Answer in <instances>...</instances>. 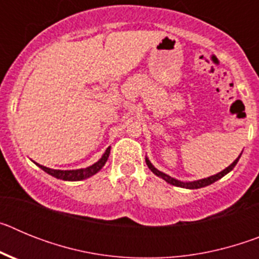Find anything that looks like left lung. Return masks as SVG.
Wrapping results in <instances>:
<instances>
[{
	"mask_svg": "<svg viewBox=\"0 0 259 259\" xmlns=\"http://www.w3.org/2000/svg\"><path fill=\"white\" fill-rule=\"evenodd\" d=\"M240 157H241V154L239 155V158ZM239 158H236V159H235V161H233L232 163L227 167V168H224L223 171H221V172L217 174V175L209 176V178H206V179L196 180V182H180V180L174 179V178L166 175V174H163L162 171L157 170V168H155V167L150 163V161L148 159V158H145V161H146V164H148V167H149L150 171H152L153 174H155L157 176H159V178H162L163 180H166L167 183H170L171 185H175V187H182V188H187V189H198V188H202V187H206V185L212 184V183L217 182V180L222 179L224 175H227L230 171L233 170V167L236 166V163L239 162Z\"/></svg>",
	"mask_w": 259,
	"mask_h": 259,
	"instance_id": "1",
	"label": "left lung"
}]
</instances>
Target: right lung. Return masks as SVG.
<instances>
[{"label": "right lung", "instance_id": "right-lung-1", "mask_svg": "<svg viewBox=\"0 0 259 259\" xmlns=\"http://www.w3.org/2000/svg\"><path fill=\"white\" fill-rule=\"evenodd\" d=\"M110 154V146L106 149V152L104 153V155L101 157V159L98 162H96L92 166L87 167V168H79V170H53V168H48L45 166H41V164L37 163V166L40 168L48 172L49 175L54 176L57 179L61 180H67V182H77V180H84L87 178H91L92 175L97 174L98 171L101 170L102 167L106 163L107 158H109Z\"/></svg>", "mask_w": 259, "mask_h": 259}]
</instances>
